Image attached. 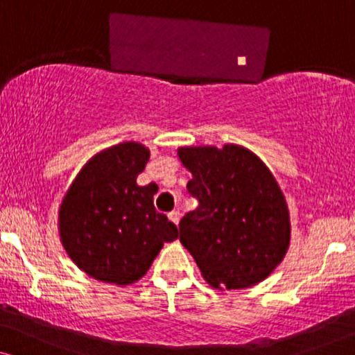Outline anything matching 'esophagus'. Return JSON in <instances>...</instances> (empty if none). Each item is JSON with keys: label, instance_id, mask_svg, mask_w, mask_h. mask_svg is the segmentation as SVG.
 <instances>
[{"label": "esophagus", "instance_id": "1", "mask_svg": "<svg viewBox=\"0 0 355 355\" xmlns=\"http://www.w3.org/2000/svg\"><path fill=\"white\" fill-rule=\"evenodd\" d=\"M168 218L174 223V225H179V220H181V213H179L178 210H173V211L168 213Z\"/></svg>", "mask_w": 355, "mask_h": 355}]
</instances>
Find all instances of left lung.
I'll list each match as a JSON object with an SVG mask.
<instances>
[{"label":"left lung","instance_id":"1","mask_svg":"<svg viewBox=\"0 0 355 355\" xmlns=\"http://www.w3.org/2000/svg\"><path fill=\"white\" fill-rule=\"evenodd\" d=\"M178 157L198 200L179 223V239L207 283L245 289L268 278L291 241L288 203L273 173L236 144L179 147Z\"/></svg>","mask_w":355,"mask_h":355}]
</instances>
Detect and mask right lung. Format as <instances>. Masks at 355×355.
Returning <instances> with one entry per match:
<instances>
[{
    "label": "right lung",
    "instance_id": "add662e5",
    "mask_svg": "<svg viewBox=\"0 0 355 355\" xmlns=\"http://www.w3.org/2000/svg\"><path fill=\"white\" fill-rule=\"evenodd\" d=\"M150 158L145 145L121 142L87 162L67 189L58 231L69 259L92 278L124 288L152 266L178 227L153 207L155 192L137 176Z\"/></svg>",
    "mask_w": 355,
    "mask_h": 355
}]
</instances>
